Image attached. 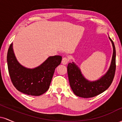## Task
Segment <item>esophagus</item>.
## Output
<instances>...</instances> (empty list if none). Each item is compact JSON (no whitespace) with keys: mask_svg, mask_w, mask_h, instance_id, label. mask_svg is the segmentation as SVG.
<instances>
[{"mask_svg":"<svg viewBox=\"0 0 122 122\" xmlns=\"http://www.w3.org/2000/svg\"><path fill=\"white\" fill-rule=\"evenodd\" d=\"M69 62V59H68L67 57H64V58H62V64L63 65H66V64H68V62Z\"/></svg>","mask_w":122,"mask_h":122,"instance_id":"34e87169","label":"esophagus"}]
</instances>
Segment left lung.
<instances>
[{
    "mask_svg": "<svg viewBox=\"0 0 122 122\" xmlns=\"http://www.w3.org/2000/svg\"><path fill=\"white\" fill-rule=\"evenodd\" d=\"M113 47V54L110 68L100 79L88 80L84 77L77 65L73 62L67 66L70 86L76 96L84 98L94 97L107 90L111 84L116 70V50L112 40L109 37Z\"/></svg>",
    "mask_w": 122,
    "mask_h": 122,
    "instance_id": "obj_1",
    "label": "left lung"
}]
</instances>
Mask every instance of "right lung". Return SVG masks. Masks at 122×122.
<instances>
[{
  "instance_id": "add662e5",
  "label": "right lung",
  "mask_w": 122,
  "mask_h": 122,
  "mask_svg": "<svg viewBox=\"0 0 122 122\" xmlns=\"http://www.w3.org/2000/svg\"><path fill=\"white\" fill-rule=\"evenodd\" d=\"M61 60L60 56H50L36 68H25L16 60L12 43L7 56L8 72L14 86L20 92L31 96H40L48 90L55 69Z\"/></svg>"
}]
</instances>
